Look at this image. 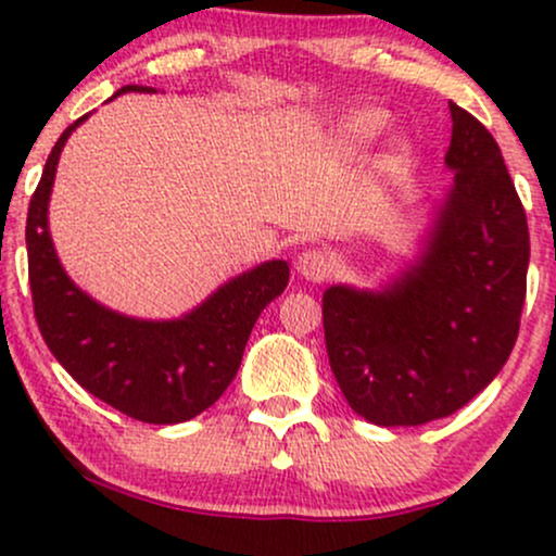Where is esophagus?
<instances>
[{"mask_svg":"<svg viewBox=\"0 0 556 556\" xmlns=\"http://www.w3.org/2000/svg\"><path fill=\"white\" fill-rule=\"evenodd\" d=\"M296 270L302 273L306 280H312V283H319V280L328 278L330 257L323 250H306L299 254Z\"/></svg>","mask_w":556,"mask_h":556,"instance_id":"esophagus-1","label":"esophagus"}]
</instances>
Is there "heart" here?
I'll use <instances>...</instances> for the list:
<instances>
[{
  "label": "heart",
  "instance_id": "b5f03b06",
  "mask_svg": "<svg viewBox=\"0 0 556 556\" xmlns=\"http://www.w3.org/2000/svg\"><path fill=\"white\" fill-rule=\"evenodd\" d=\"M382 127H384V116L380 111H358V114H354L349 122H345L343 132L349 140L367 142L371 137L380 135Z\"/></svg>",
  "mask_w": 556,
  "mask_h": 556
}]
</instances>
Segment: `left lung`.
Returning <instances> with one entry per match:
<instances>
[{"mask_svg": "<svg viewBox=\"0 0 556 556\" xmlns=\"http://www.w3.org/2000/svg\"><path fill=\"white\" fill-rule=\"evenodd\" d=\"M455 185L419 263L390 289L323 293L330 369L358 416L416 427L455 414L518 341L531 241L523 202L489 129L450 103Z\"/></svg>", "mask_w": 556, "mask_h": 556, "instance_id": "left-lung-1", "label": "left lung"}]
</instances>
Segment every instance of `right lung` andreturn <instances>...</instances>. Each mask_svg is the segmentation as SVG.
Returning <instances> with one entry per match:
<instances>
[{
	"mask_svg": "<svg viewBox=\"0 0 556 556\" xmlns=\"http://www.w3.org/2000/svg\"><path fill=\"white\" fill-rule=\"evenodd\" d=\"M127 90L146 88L124 85L114 96ZM85 116L56 140L28 207L25 244L38 330L56 362L98 401L146 424L187 421L211 408L237 377L260 312L289 283V265L273 260L254 267L172 323H146L96 304L59 265L46 218L59 153Z\"/></svg>",
	"mask_w": 556,
	"mask_h": 556,
	"instance_id": "right-lung-1",
	"label": "right lung"
}]
</instances>
